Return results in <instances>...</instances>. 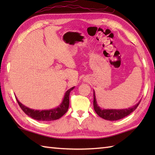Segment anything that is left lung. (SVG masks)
Wrapping results in <instances>:
<instances>
[{
  "mask_svg": "<svg viewBox=\"0 0 155 155\" xmlns=\"http://www.w3.org/2000/svg\"><path fill=\"white\" fill-rule=\"evenodd\" d=\"M94 91V101H93V106L94 111L100 117L104 118L107 120H118L121 118H123L125 117L128 116L131 113H133L134 110H135L137 107L140 104V102L134 105L132 107H129L128 108H124V109H104V108H101L98 104H97V101L96 99V96H95V92Z\"/></svg>",
  "mask_w": 155,
  "mask_h": 155,
  "instance_id": "8db88e82",
  "label": "left lung"
}]
</instances>
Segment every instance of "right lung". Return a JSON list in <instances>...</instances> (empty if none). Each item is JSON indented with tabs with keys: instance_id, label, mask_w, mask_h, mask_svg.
<instances>
[{
	"instance_id": "add662e5",
	"label": "right lung",
	"mask_w": 155,
	"mask_h": 155,
	"mask_svg": "<svg viewBox=\"0 0 155 155\" xmlns=\"http://www.w3.org/2000/svg\"><path fill=\"white\" fill-rule=\"evenodd\" d=\"M74 88V87L71 88L67 91H66L63 99L62 103L58 105L57 107L51 108L48 110H35L25 106L20 102L16 97V99L20 107L24 111V113L28 116L37 120L42 121H51L57 120L62 117L67 113L69 107V95L71 91Z\"/></svg>"
}]
</instances>
